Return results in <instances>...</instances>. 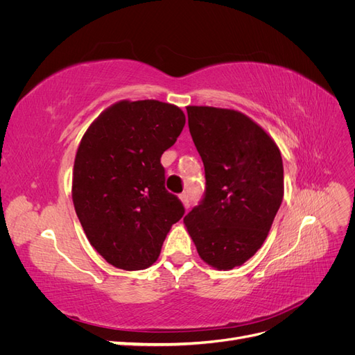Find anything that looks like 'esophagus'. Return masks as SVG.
<instances>
[{"label": "esophagus", "mask_w": 355, "mask_h": 355, "mask_svg": "<svg viewBox=\"0 0 355 355\" xmlns=\"http://www.w3.org/2000/svg\"><path fill=\"white\" fill-rule=\"evenodd\" d=\"M179 200L182 201V204H184L185 209L189 207V196L187 194V192H184V194H180V196H179Z\"/></svg>", "instance_id": "esophagus-1"}]
</instances>
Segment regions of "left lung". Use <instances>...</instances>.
Wrapping results in <instances>:
<instances>
[{
    "instance_id": "left-lung-1",
    "label": "left lung",
    "mask_w": 355,
    "mask_h": 355,
    "mask_svg": "<svg viewBox=\"0 0 355 355\" xmlns=\"http://www.w3.org/2000/svg\"><path fill=\"white\" fill-rule=\"evenodd\" d=\"M206 171V196L184 218L201 259L230 271L261 249L284 196L280 148L245 114L187 106Z\"/></svg>"
}]
</instances>
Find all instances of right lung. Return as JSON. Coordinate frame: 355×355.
Wrapping results in <instances>:
<instances>
[{
    "label": "right lung",
    "instance_id": "right-lung-1",
    "mask_svg": "<svg viewBox=\"0 0 355 355\" xmlns=\"http://www.w3.org/2000/svg\"><path fill=\"white\" fill-rule=\"evenodd\" d=\"M185 125L179 106L120 101L85 130L72 171V201L85 237L124 271L151 266L185 209L164 188L159 158Z\"/></svg>",
    "mask_w": 355,
    "mask_h": 355
}]
</instances>
